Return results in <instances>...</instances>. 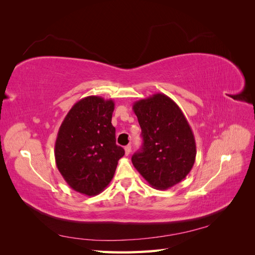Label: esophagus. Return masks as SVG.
<instances>
[{"label":"esophagus","mask_w":255,"mask_h":255,"mask_svg":"<svg viewBox=\"0 0 255 255\" xmlns=\"http://www.w3.org/2000/svg\"><path fill=\"white\" fill-rule=\"evenodd\" d=\"M130 150H132V146H130L129 144L125 146V151H126V155H128V154L130 153Z\"/></svg>","instance_id":"esophagus-1"}]
</instances>
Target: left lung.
<instances>
[{"mask_svg":"<svg viewBox=\"0 0 255 255\" xmlns=\"http://www.w3.org/2000/svg\"><path fill=\"white\" fill-rule=\"evenodd\" d=\"M142 148L132 163L153 188L164 190L184 180L196 160V140L183 112L172 99L155 94L136 101Z\"/></svg>","mask_w":255,"mask_h":255,"instance_id":"left-lung-1","label":"left lung"}]
</instances>
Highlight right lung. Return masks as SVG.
I'll return each instance as SVG.
<instances>
[{
	"label": "right lung",
	"instance_id": "right-lung-1",
	"mask_svg": "<svg viewBox=\"0 0 255 255\" xmlns=\"http://www.w3.org/2000/svg\"><path fill=\"white\" fill-rule=\"evenodd\" d=\"M115 103L89 96L76 102L58 129L54 155L58 171L75 191L96 196L113 180L125 150L116 144Z\"/></svg>",
	"mask_w": 255,
	"mask_h": 255
}]
</instances>
